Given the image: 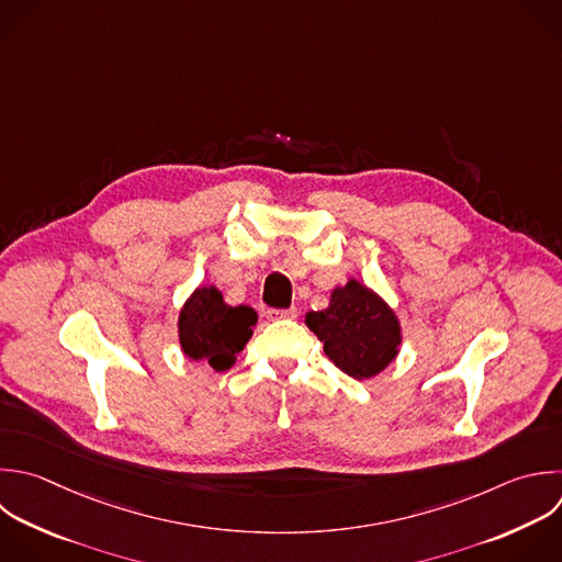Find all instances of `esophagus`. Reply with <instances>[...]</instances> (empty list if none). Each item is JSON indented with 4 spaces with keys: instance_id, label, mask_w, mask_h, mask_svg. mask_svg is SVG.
<instances>
[{
    "instance_id": "obj_1",
    "label": "esophagus",
    "mask_w": 562,
    "mask_h": 562,
    "mask_svg": "<svg viewBox=\"0 0 562 562\" xmlns=\"http://www.w3.org/2000/svg\"><path fill=\"white\" fill-rule=\"evenodd\" d=\"M266 316L270 318V321H292V318H296V307H288V310H268L266 312Z\"/></svg>"
}]
</instances>
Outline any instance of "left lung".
<instances>
[{
    "label": "left lung",
    "mask_w": 562,
    "mask_h": 562,
    "mask_svg": "<svg viewBox=\"0 0 562 562\" xmlns=\"http://www.w3.org/2000/svg\"><path fill=\"white\" fill-rule=\"evenodd\" d=\"M305 323L325 345L329 360L356 380L380 373L397 356L402 340L395 314L358 281L336 288L329 307L310 312Z\"/></svg>",
    "instance_id": "8db88e82"
}]
</instances>
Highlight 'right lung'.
I'll return each mask as SVG.
<instances>
[{"label":"right lung","instance_id":"obj_1","mask_svg":"<svg viewBox=\"0 0 562 562\" xmlns=\"http://www.w3.org/2000/svg\"><path fill=\"white\" fill-rule=\"evenodd\" d=\"M255 323L252 307H231L220 290L198 288L180 312L182 351L193 360L209 362L215 371H226L250 340Z\"/></svg>","mask_w":562,"mask_h":562}]
</instances>
